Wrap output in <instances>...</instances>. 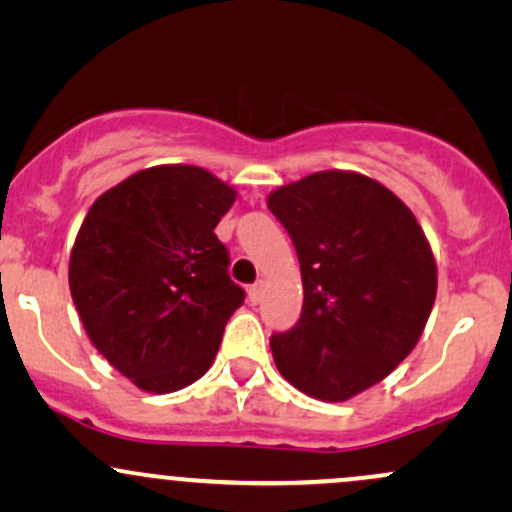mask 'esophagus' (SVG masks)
<instances>
[{"instance_id":"1","label":"esophagus","mask_w":512,"mask_h":512,"mask_svg":"<svg viewBox=\"0 0 512 512\" xmlns=\"http://www.w3.org/2000/svg\"><path fill=\"white\" fill-rule=\"evenodd\" d=\"M262 293H264V281H257V284H252L248 289V298L252 305H257L262 301Z\"/></svg>"}]
</instances>
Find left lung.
I'll return each mask as SVG.
<instances>
[{"instance_id":"obj_1","label":"left lung","mask_w":512,"mask_h":512,"mask_svg":"<svg viewBox=\"0 0 512 512\" xmlns=\"http://www.w3.org/2000/svg\"><path fill=\"white\" fill-rule=\"evenodd\" d=\"M267 207L289 231L303 276L301 320L269 339L296 390L346 402L411 354L438 289L419 221L395 192L351 170L276 187Z\"/></svg>"}]
</instances>
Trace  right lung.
<instances>
[{"label": "right lung", "mask_w": 512, "mask_h": 512, "mask_svg": "<svg viewBox=\"0 0 512 512\" xmlns=\"http://www.w3.org/2000/svg\"><path fill=\"white\" fill-rule=\"evenodd\" d=\"M236 190L197 166H154L88 209L69 257L84 330L139 390L168 395L207 373L245 301L214 228Z\"/></svg>", "instance_id": "obj_1"}]
</instances>
